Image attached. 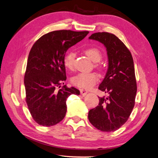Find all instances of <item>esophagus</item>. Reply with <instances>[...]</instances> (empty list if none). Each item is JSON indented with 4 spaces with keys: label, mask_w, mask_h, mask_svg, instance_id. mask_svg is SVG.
Returning a JSON list of instances; mask_svg holds the SVG:
<instances>
[{
    "label": "esophagus",
    "mask_w": 158,
    "mask_h": 158,
    "mask_svg": "<svg viewBox=\"0 0 158 158\" xmlns=\"http://www.w3.org/2000/svg\"><path fill=\"white\" fill-rule=\"evenodd\" d=\"M80 93H81V94L83 96H85V95H86L87 94L88 91H87V89H80Z\"/></svg>",
    "instance_id": "1"
}]
</instances>
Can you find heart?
<instances>
[{
	"label": "heart",
	"instance_id": "1",
	"mask_svg": "<svg viewBox=\"0 0 158 158\" xmlns=\"http://www.w3.org/2000/svg\"><path fill=\"white\" fill-rule=\"evenodd\" d=\"M85 53L94 62H98L102 58V52L95 47L87 48ZM75 60V52L72 51H69L64 57V65L72 69L74 67ZM98 80L99 76L96 73H79L71 78V83L78 87L89 89L95 85Z\"/></svg>",
	"mask_w": 158,
	"mask_h": 158
}]
</instances>
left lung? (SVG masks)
Returning a JSON list of instances; mask_svg holds the SVG:
<instances>
[{
	"label": "left lung",
	"mask_w": 158,
	"mask_h": 158,
	"mask_svg": "<svg viewBox=\"0 0 158 158\" xmlns=\"http://www.w3.org/2000/svg\"><path fill=\"white\" fill-rule=\"evenodd\" d=\"M89 39L106 47L108 69L99 89L109 94L99 98V106L89 111L88 119L102 131H114L127 121L135 105L137 83L130 51L121 40L107 32L92 34Z\"/></svg>",
	"instance_id": "8db88e82"
}]
</instances>
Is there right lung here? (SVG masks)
Returning a JSON list of instances; mask_svg holds the SVG:
<instances>
[{
	"instance_id": "1",
	"label": "right lung",
	"mask_w": 158,
	"mask_h": 158,
	"mask_svg": "<svg viewBox=\"0 0 158 158\" xmlns=\"http://www.w3.org/2000/svg\"><path fill=\"white\" fill-rule=\"evenodd\" d=\"M89 31L60 30L43 35L30 51L24 78L26 102L33 119L43 126L62 121L67 112L66 101L80 91L66 85L64 57L69 48L81 41ZM60 89H59V88Z\"/></svg>"
}]
</instances>
